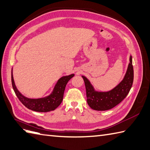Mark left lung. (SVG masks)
<instances>
[{"label": "left lung", "instance_id": "obj_1", "mask_svg": "<svg viewBox=\"0 0 150 150\" xmlns=\"http://www.w3.org/2000/svg\"><path fill=\"white\" fill-rule=\"evenodd\" d=\"M133 76L131 56L129 57V63L124 79L111 91L107 92L96 91L89 80L84 76H82L86 88L88 105L91 109L96 111H106L113 108L120 103L129 93L133 85Z\"/></svg>", "mask_w": 150, "mask_h": 150}]
</instances>
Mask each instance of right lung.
Here are the masks:
<instances>
[{"label": "right lung", "instance_id": "obj_1", "mask_svg": "<svg viewBox=\"0 0 150 150\" xmlns=\"http://www.w3.org/2000/svg\"><path fill=\"white\" fill-rule=\"evenodd\" d=\"M74 76V74H72L69 76H63L57 81V83L54 88L53 91L49 96L38 99L28 98L23 96L18 91L14 82L12 70L11 83L15 94H16L21 103L26 108L34 111L45 112L54 111V109H56L61 104V103L63 101L64 91H65V89L66 85Z\"/></svg>", "mask_w": 150, "mask_h": 150}]
</instances>
